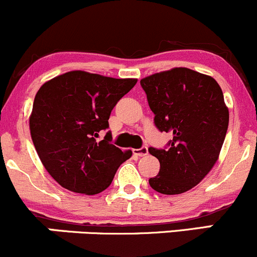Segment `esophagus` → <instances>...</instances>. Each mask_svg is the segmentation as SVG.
Returning a JSON list of instances; mask_svg holds the SVG:
<instances>
[{"label": "esophagus", "instance_id": "34e87169", "mask_svg": "<svg viewBox=\"0 0 257 257\" xmlns=\"http://www.w3.org/2000/svg\"><path fill=\"white\" fill-rule=\"evenodd\" d=\"M133 154L136 156H145L149 154V150H148L147 147H143V148H140V149H134Z\"/></svg>", "mask_w": 257, "mask_h": 257}]
</instances>
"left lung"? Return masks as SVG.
Returning a JSON list of instances; mask_svg holds the SVG:
<instances>
[{"instance_id": "8db88e82", "label": "left lung", "mask_w": 257, "mask_h": 257, "mask_svg": "<svg viewBox=\"0 0 257 257\" xmlns=\"http://www.w3.org/2000/svg\"><path fill=\"white\" fill-rule=\"evenodd\" d=\"M159 131L172 133L167 149L150 148L160 163L151 177L163 194L187 192L209 174L225 139L229 109L212 76L187 67H174L140 80Z\"/></svg>"}]
</instances>
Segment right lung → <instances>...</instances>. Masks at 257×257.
<instances>
[{"label":"right lung","instance_id":"1","mask_svg":"<svg viewBox=\"0 0 257 257\" xmlns=\"http://www.w3.org/2000/svg\"><path fill=\"white\" fill-rule=\"evenodd\" d=\"M137 81L75 70L38 90L29 117L31 137L45 170L61 187L88 196L102 192L131 158V150L110 144V133L99 142L97 138Z\"/></svg>","mask_w":257,"mask_h":257}]
</instances>
